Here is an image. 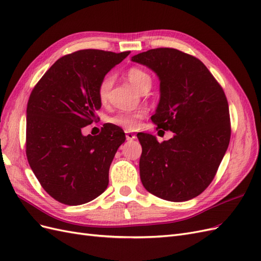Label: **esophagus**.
Wrapping results in <instances>:
<instances>
[{
	"instance_id": "esophagus-1",
	"label": "esophagus",
	"mask_w": 261,
	"mask_h": 261,
	"mask_svg": "<svg viewBox=\"0 0 261 261\" xmlns=\"http://www.w3.org/2000/svg\"><path fill=\"white\" fill-rule=\"evenodd\" d=\"M135 138H136L135 134H133L130 132H126V139H127V140H133V139H135Z\"/></svg>"
}]
</instances>
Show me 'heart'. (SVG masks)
Wrapping results in <instances>:
<instances>
[{"mask_svg": "<svg viewBox=\"0 0 261 261\" xmlns=\"http://www.w3.org/2000/svg\"><path fill=\"white\" fill-rule=\"evenodd\" d=\"M126 76H127L128 81L134 85V87L137 88L139 91L147 88V87H151V76H150L147 70L138 66H133L128 68L127 72H126ZM112 85L113 78L110 75L105 76L100 81L97 88V94L100 102H102V103L107 102L109 98V92L111 90ZM146 115L147 112L145 110H138V111L134 112H121L112 117H110L109 122L126 130H135L139 127L141 121L144 120Z\"/></svg>", "mask_w": 261, "mask_h": 261, "instance_id": "heart-1", "label": "heart"}]
</instances>
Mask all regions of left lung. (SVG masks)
<instances>
[{"label":"left lung","mask_w":261,"mask_h":261,"mask_svg":"<svg viewBox=\"0 0 261 261\" xmlns=\"http://www.w3.org/2000/svg\"><path fill=\"white\" fill-rule=\"evenodd\" d=\"M160 80V101L151 121L174 137L158 143L139 133L140 179L149 193L169 201L195 198L215 178L231 138L222 87L197 58L172 48L134 55Z\"/></svg>","instance_id":"8db88e82"}]
</instances>
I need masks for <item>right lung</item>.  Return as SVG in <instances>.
I'll use <instances>...</instances> for the list:
<instances>
[{
  "label": "right lung",
  "mask_w": 261,
  "mask_h": 261,
  "mask_svg": "<svg viewBox=\"0 0 261 261\" xmlns=\"http://www.w3.org/2000/svg\"><path fill=\"white\" fill-rule=\"evenodd\" d=\"M129 53L87 49L64 55L30 93L27 159L39 183L59 202H89L109 185L110 165L125 134L113 124H105L97 136H84L82 129L98 120L100 81Z\"/></svg>",
  "instance_id": "add662e5"
}]
</instances>
